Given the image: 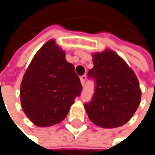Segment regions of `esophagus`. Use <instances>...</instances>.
<instances>
[{"label": "esophagus", "instance_id": "esophagus-1", "mask_svg": "<svg viewBox=\"0 0 155 155\" xmlns=\"http://www.w3.org/2000/svg\"><path fill=\"white\" fill-rule=\"evenodd\" d=\"M86 78H87V76H86L85 74L80 77V80H81V83L82 85H83V84L85 83V81H86Z\"/></svg>", "mask_w": 155, "mask_h": 155}]
</instances>
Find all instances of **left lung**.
<instances>
[{
	"label": "left lung",
	"mask_w": 155,
	"mask_h": 155,
	"mask_svg": "<svg viewBox=\"0 0 155 155\" xmlns=\"http://www.w3.org/2000/svg\"><path fill=\"white\" fill-rule=\"evenodd\" d=\"M93 68L88 76L95 80L90 103L84 105L91 121L102 128H116L128 122L141 101L139 81L134 71L114 51L92 54Z\"/></svg>",
	"instance_id": "left-lung-1"
}]
</instances>
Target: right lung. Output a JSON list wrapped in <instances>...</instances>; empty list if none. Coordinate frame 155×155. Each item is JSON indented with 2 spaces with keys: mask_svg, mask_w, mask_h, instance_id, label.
<instances>
[{
  "mask_svg": "<svg viewBox=\"0 0 155 155\" xmlns=\"http://www.w3.org/2000/svg\"><path fill=\"white\" fill-rule=\"evenodd\" d=\"M74 64L65 52L50 39L27 68L20 84V103L34 125L46 127L63 121L81 91Z\"/></svg>",
  "mask_w": 155,
  "mask_h": 155,
  "instance_id": "add662e5",
  "label": "right lung"
}]
</instances>
